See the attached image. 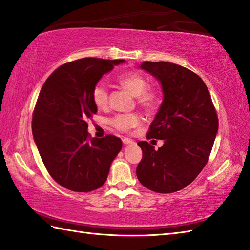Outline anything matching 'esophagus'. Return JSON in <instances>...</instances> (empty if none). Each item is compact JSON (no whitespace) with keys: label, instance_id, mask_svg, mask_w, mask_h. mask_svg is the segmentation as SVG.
<instances>
[{"label":"esophagus","instance_id":"34e87169","mask_svg":"<svg viewBox=\"0 0 250 250\" xmlns=\"http://www.w3.org/2000/svg\"><path fill=\"white\" fill-rule=\"evenodd\" d=\"M122 143H124L125 145H129V144H133L134 142L131 139H128V137H124V139H122Z\"/></svg>","mask_w":250,"mask_h":250}]
</instances>
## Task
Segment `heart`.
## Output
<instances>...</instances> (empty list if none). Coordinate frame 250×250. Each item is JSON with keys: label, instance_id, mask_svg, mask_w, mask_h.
<instances>
[{"label": "heart", "instance_id": "obj_1", "mask_svg": "<svg viewBox=\"0 0 250 250\" xmlns=\"http://www.w3.org/2000/svg\"><path fill=\"white\" fill-rule=\"evenodd\" d=\"M117 82L120 86L134 95L136 103L145 110L151 111L160 101V94L156 89L148 87L147 79L139 73H126L118 76ZM92 100L95 106L104 108L108 104V90L103 83H98L92 89ZM110 125L121 132H129L141 124V117L137 114H119L109 120Z\"/></svg>", "mask_w": 250, "mask_h": 250}]
</instances>
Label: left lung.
<instances>
[{
	"label": "left lung",
	"mask_w": 250,
	"mask_h": 250,
	"mask_svg": "<svg viewBox=\"0 0 250 250\" xmlns=\"http://www.w3.org/2000/svg\"><path fill=\"white\" fill-rule=\"evenodd\" d=\"M161 83L163 101L147 139L164 140L162 147L142 141L143 158L136 175L144 187L172 193L187 187L208 161L218 117L206 84L200 76L169 62L145 61L140 66Z\"/></svg>",
	"instance_id": "left-lung-1"
}]
</instances>
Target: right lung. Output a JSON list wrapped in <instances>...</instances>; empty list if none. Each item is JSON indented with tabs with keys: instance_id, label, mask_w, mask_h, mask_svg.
Instances as JSON below:
<instances>
[{
	"instance_id": "right-lung-1",
	"label": "right lung",
	"mask_w": 250,
	"mask_h": 250,
	"mask_svg": "<svg viewBox=\"0 0 250 250\" xmlns=\"http://www.w3.org/2000/svg\"><path fill=\"white\" fill-rule=\"evenodd\" d=\"M124 62L99 58L68 62L58 67L41 89L32 133L50 176L68 190L89 192L103 186L121 150L119 137L90 139L87 120L98 111L93 87Z\"/></svg>"
}]
</instances>
